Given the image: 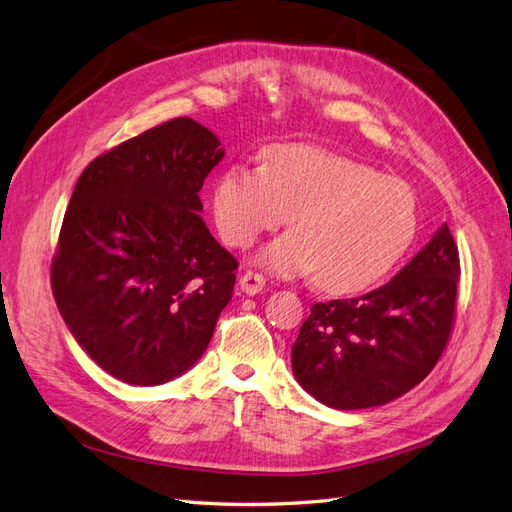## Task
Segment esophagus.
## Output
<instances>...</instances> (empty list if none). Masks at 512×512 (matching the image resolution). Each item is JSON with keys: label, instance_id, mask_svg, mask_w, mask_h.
Instances as JSON below:
<instances>
[{"label": "esophagus", "instance_id": "obj_1", "mask_svg": "<svg viewBox=\"0 0 512 512\" xmlns=\"http://www.w3.org/2000/svg\"><path fill=\"white\" fill-rule=\"evenodd\" d=\"M239 284H241V290H243L245 294H250V297H254V294L262 292V288H265V277L254 273V271H245V273L241 275Z\"/></svg>", "mask_w": 512, "mask_h": 512}]
</instances>
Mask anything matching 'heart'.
Here are the masks:
<instances>
[{
    "label": "heart",
    "instance_id": "1",
    "mask_svg": "<svg viewBox=\"0 0 512 512\" xmlns=\"http://www.w3.org/2000/svg\"><path fill=\"white\" fill-rule=\"evenodd\" d=\"M222 239L252 245L290 215L292 232L262 245L256 262L280 277L316 273L329 292L378 282L406 254L416 232L410 185L312 145H277L265 162L230 166L211 194Z\"/></svg>",
    "mask_w": 512,
    "mask_h": 512
}]
</instances>
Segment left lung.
Returning a JSON list of instances; mask_svg holds the SVG:
<instances>
[{
    "instance_id": "left-lung-1",
    "label": "left lung",
    "mask_w": 512,
    "mask_h": 512,
    "mask_svg": "<svg viewBox=\"0 0 512 512\" xmlns=\"http://www.w3.org/2000/svg\"><path fill=\"white\" fill-rule=\"evenodd\" d=\"M459 252L442 224L391 282L312 305L292 344V374L335 410L384 406L436 367L455 318Z\"/></svg>"
}]
</instances>
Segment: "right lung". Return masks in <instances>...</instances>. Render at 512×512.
<instances>
[{
	"label": "right lung",
	"mask_w": 512,
	"mask_h": 512,
	"mask_svg": "<svg viewBox=\"0 0 512 512\" xmlns=\"http://www.w3.org/2000/svg\"><path fill=\"white\" fill-rule=\"evenodd\" d=\"M220 138L170 119L91 162L53 258L55 303L106 374L156 386L192 369L235 288L237 260L200 218Z\"/></svg>",
	"instance_id": "1"
}]
</instances>
